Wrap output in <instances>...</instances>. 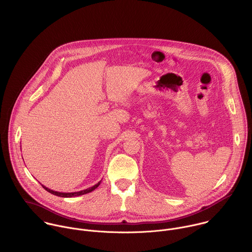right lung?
I'll return each mask as SVG.
<instances>
[{
    "mask_svg": "<svg viewBox=\"0 0 252 252\" xmlns=\"http://www.w3.org/2000/svg\"><path fill=\"white\" fill-rule=\"evenodd\" d=\"M100 184H101V181H99L97 184H95V185H93L92 187H89V188H87V189H84V190H81V191H77V192H68V193H66V192H58V191L51 190V189L45 187V186L42 185V184H41V186H42L47 192H49V193H51V194H53V195H56V196H58V197L72 198V197H77V196H80V195H83V194H87V193H89V192H92V191L95 190Z\"/></svg>",
    "mask_w": 252,
    "mask_h": 252,
    "instance_id": "right-lung-1",
    "label": "right lung"
}]
</instances>
